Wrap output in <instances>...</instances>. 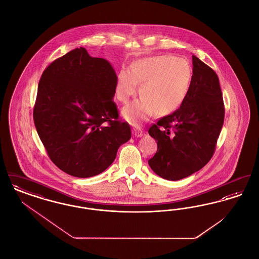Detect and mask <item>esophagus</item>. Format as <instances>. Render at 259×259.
<instances>
[{"label":"esophagus","mask_w":259,"mask_h":259,"mask_svg":"<svg viewBox=\"0 0 259 259\" xmlns=\"http://www.w3.org/2000/svg\"><path fill=\"white\" fill-rule=\"evenodd\" d=\"M132 134H133V136L137 137V138H140V137L143 136L144 133H143V130L140 127H135V128L132 129Z\"/></svg>","instance_id":"34e87169"}]
</instances>
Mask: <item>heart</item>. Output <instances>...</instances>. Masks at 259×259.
Masks as SVG:
<instances>
[{
  "instance_id": "obj_1",
  "label": "heart",
  "mask_w": 259,
  "mask_h": 259,
  "mask_svg": "<svg viewBox=\"0 0 259 259\" xmlns=\"http://www.w3.org/2000/svg\"><path fill=\"white\" fill-rule=\"evenodd\" d=\"M192 83V70L188 62L172 55H158L138 60L131 70L123 68L116 76L114 93L126 104L139 92L143 98L126 106L124 118L140 125L156 111L166 115L176 111L185 101Z\"/></svg>"
}]
</instances>
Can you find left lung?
Here are the masks:
<instances>
[{
	"mask_svg": "<svg viewBox=\"0 0 259 259\" xmlns=\"http://www.w3.org/2000/svg\"><path fill=\"white\" fill-rule=\"evenodd\" d=\"M192 64V83L180 109L148 129L157 143V151L148 164L168 181L185 179L210 160L224 121L218 74L194 55Z\"/></svg>",
	"mask_w": 259,
	"mask_h": 259,
	"instance_id": "obj_1",
	"label": "left lung"
}]
</instances>
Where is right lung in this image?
Listing matches in <instances>:
<instances>
[{
    "instance_id": "add662e5",
    "label": "right lung",
    "mask_w": 259,
    "mask_h": 259,
    "mask_svg": "<svg viewBox=\"0 0 259 259\" xmlns=\"http://www.w3.org/2000/svg\"><path fill=\"white\" fill-rule=\"evenodd\" d=\"M116 74L110 62L71 50L44 71L34 122L51 161L63 172L89 178L104 172L131 138L113 102Z\"/></svg>"
}]
</instances>
